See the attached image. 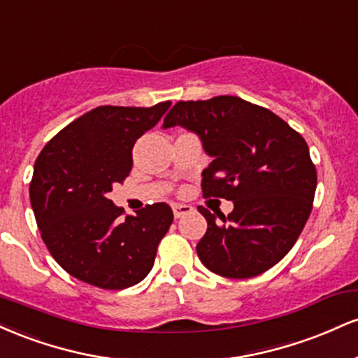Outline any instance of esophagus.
Wrapping results in <instances>:
<instances>
[{"mask_svg": "<svg viewBox=\"0 0 358 358\" xmlns=\"http://www.w3.org/2000/svg\"><path fill=\"white\" fill-rule=\"evenodd\" d=\"M171 208H173V215L176 217V219L187 215V213H192V210H193L192 205H185V203H173L171 205Z\"/></svg>", "mask_w": 358, "mask_h": 358, "instance_id": "1", "label": "esophagus"}]
</instances>
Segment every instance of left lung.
<instances>
[{
	"mask_svg": "<svg viewBox=\"0 0 358 358\" xmlns=\"http://www.w3.org/2000/svg\"><path fill=\"white\" fill-rule=\"evenodd\" d=\"M199 134L212 163L202 173L205 199L232 200L227 217L200 205L207 232L196 244L205 268L224 278L262 274L289 252L305 227L316 190L306 141L269 109L236 96L178 101L163 127Z\"/></svg>",
	"mask_w": 358,
	"mask_h": 358,
	"instance_id": "left-lung-1",
	"label": "left lung"
}]
</instances>
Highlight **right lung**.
I'll list each match as a JSON object with an SVG mask.
<instances>
[{"instance_id": "right-lung-1", "label": "right lung", "mask_w": 358, "mask_h": 358, "mask_svg": "<svg viewBox=\"0 0 358 358\" xmlns=\"http://www.w3.org/2000/svg\"><path fill=\"white\" fill-rule=\"evenodd\" d=\"M170 101L151 108L99 106L65 126L40 151L30 202L52 257L73 278L124 289L148 276L173 222L170 205H146L121 219L106 193L133 168V146Z\"/></svg>"}]
</instances>
